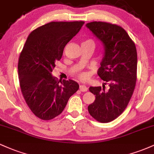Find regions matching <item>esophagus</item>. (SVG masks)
I'll return each mask as SVG.
<instances>
[{
	"mask_svg": "<svg viewBox=\"0 0 154 154\" xmlns=\"http://www.w3.org/2000/svg\"><path fill=\"white\" fill-rule=\"evenodd\" d=\"M80 90L82 92H85V91H88V87L85 85H80Z\"/></svg>",
	"mask_w": 154,
	"mask_h": 154,
	"instance_id": "esophagus-1",
	"label": "esophagus"
}]
</instances>
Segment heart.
I'll list each match as a JSON object with an SVG mask.
<instances>
[{"mask_svg":"<svg viewBox=\"0 0 154 154\" xmlns=\"http://www.w3.org/2000/svg\"><path fill=\"white\" fill-rule=\"evenodd\" d=\"M80 77H82V78H85L86 76H85V74H80Z\"/></svg>","mask_w":154,"mask_h":154,"instance_id":"obj_1","label":"heart"}]
</instances>
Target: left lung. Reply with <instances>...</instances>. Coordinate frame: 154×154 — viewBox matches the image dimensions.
<instances>
[{
    "label": "left lung",
    "mask_w": 154,
    "mask_h": 154,
    "mask_svg": "<svg viewBox=\"0 0 154 154\" xmlns=\"http://www.w3.org/2000/svg\"><path fill=\"white\" fill-rule=\"evenodd\" d=\"M85 26L103 45L98 74L109 85L108 91L104 88L102 90L101 86L89 88L96 99L88 109L96 121L108 123L124 112L134 92L137 66L136 47L126 30L117 25L92 22Z\"/></svg>",
    "instance_id": "left-lung-1"
}]
</instances>
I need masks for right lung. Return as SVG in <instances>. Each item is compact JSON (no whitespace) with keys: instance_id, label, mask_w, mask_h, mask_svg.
<instances>
[{"instance_id":"obj_1","label":"right lung","mask_w":154,"mask_h":154,"mask_svg":"<svg viewBox=\"0 0 154 154\" xmlns=\"http://www.w3.org/2000/svg\"><path fill=\"white\" fill-rule=\"evenodd\" d=\"M84 22H52L32 31L20 53L18 73L25 102L35 116L51 120L63 112L79 89L77 82L55 80L52 74L67 43Z\"/></svg>"}]
</instances>
